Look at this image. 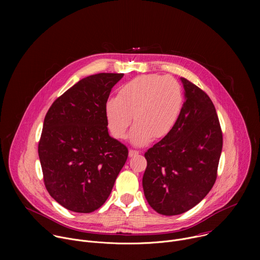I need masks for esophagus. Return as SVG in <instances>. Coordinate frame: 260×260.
<instances>
[{"instance_id": "obj_1", "label": "esophagus", "mask_w": 260, "mask_h": 260, "mask_svg": "<svg viewBox=\"0 0 260 260\" xmlns=\"http://www.w3.org/2000/svg\"><path fill=\"white\" fill-rule=\"evenodd\" d=\"M139 154V151H137V150H129L128 151V156L129 157H134V156H136V155H138Z\"/></svg>"}]
</instances>
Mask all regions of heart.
<instances>
[{
    "label": "heart",
    "instance_id": "1",
    "mask_svg": "<svg viewBox=\"0 0 260 260\" xmlns=\"http://www.w3.org/2000/svg\"><path fill=\"white\" fill-rule=\"evenodd\" d=\"M182 106V89L175 78L149 74L123 84L117 98L106 102L105 115L108 128L116 139L126 137L134 115L136 124L129 140L141 147L154 138L168 136L180 117Z\"/></svg>",
    "mask_w": 260,
    "mask_h": 260
}]
</instances>
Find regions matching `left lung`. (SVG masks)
Segmentation results:
<instances>
[{"mask_svg": "<svg viewBox=\"0 0 260 260\" xmlns=\"http://www.w3.org/2000/svg\"><path fill=\"white\" fill-rule=\"evenodd\" d=\"M185 102L180 117L145 153L143 189L150 207L166 216L197 206L212 189L222 151V132L209 95L181 77Z\"/></svg>", "mask_w": 260, "mask_h": 260, "instance_id": "left-lung-1", "label": "left lung"}]
</instances>
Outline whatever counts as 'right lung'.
Masks as SVG:
<instances>
[{"mask_svg":"<svg viewBox=\"0 0 260 260\" xmlns=\"http://www.w3.org/2000/svg\"><path fill=\"white\" fill-rule=\"evenodd\" d=\"M124 74L100 73L57 98L45 116L38 153L49 194L66 209L91 213L109 198L127 148L110 137L105 105Z\"/></svg>","mask_w":260,"mask_h":260,"instance_id":"right-lung-1","label":"right lung"}]
</instances>
